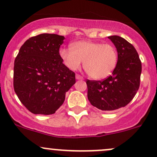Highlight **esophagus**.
Instances as JSON below:
<instances>
[{
  "mask_svg": "<svg viewBox=\"0 0 157 157\" xmlns=\"http://www.w3.org/2000/svg\"><path fill=\"white\" fill-rule=\"evenodd\" d=\"M76 79H77V80H83V77H82V76H80V75H76Z\"/></svg>",
  "mask_w": 157,
  "mask_h": 157,
  "instance_id": "34e87169",
  "label": "esophagus"
}]
</instances>
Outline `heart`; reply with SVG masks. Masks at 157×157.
Masks as SVG:
<instances>
[{
  "label": "heart",
  "mask_w": 157,
  "mask_h": 157,
  "mask_svg": "<svg viewBox=\"0 0 157 157\" xmlns=\"http://www.w3.org/2000/svg\"><path fill=\"white\" fill-rule=\"evenodd\" d=\"M59 56L71 70L78 69L83 62L86 73L95 80H103L112 75L118 63V51L113 44L80 41L71 48H63Z\"/></svg>",
  "instance_id": "1"
}]
</instances>
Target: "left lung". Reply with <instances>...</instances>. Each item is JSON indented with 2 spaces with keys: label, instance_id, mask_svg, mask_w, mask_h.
<instances>
[{
  "label": "left lung",
  "instance_id": "8db88e82",
  "mask_svg": "<svg viewBox=\"0 0 157 157\" xmlns=\"http://www.w3.org/2000/svg\"><path fill=\"white\" fill-rule=\"evenodd\" d=\"M118 51V63L112 75L102 80H86L88 99L103 111H112L127 105L140 85L142 63L132 44L118 36L108 37Z\"/></svg>",
  "mask_w": 157,
  "mask_h": 157
}]
</instances>
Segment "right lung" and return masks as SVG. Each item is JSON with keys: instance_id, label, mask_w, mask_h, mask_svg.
<instances>
[{"instance_id": "add662e5", "label": "right lung", "mask_w": 157, "mask_h": 157, "mask_svg": "<svg viewBox=\"0 0 157 157\" xmlns=\"http://www.w3.org/2000/svg\"><path fill=\"white\" fill-rule=\"evenodd\" d=\"M65 37L42 33L24 43L14 63L13 86L22 104L33 114L51 115L64 103L75 74L63 63Z\"/></svg>"}]
</instances>
